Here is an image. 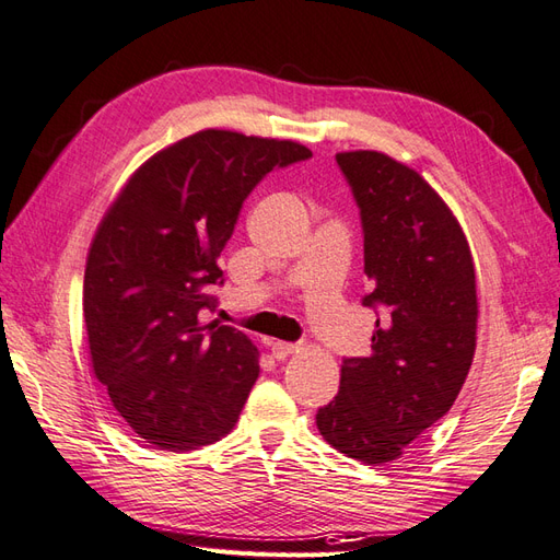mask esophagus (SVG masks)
I'll list each match as a JSON object with an SVG mask.
<instances>
[{
	"label": "esophagus",
	"mask_w": 560,
	"mask_h": 560,
	"mask_svg": "<svg viewBox=\"0 0 560 560\" xmlns=\"http://www.w3.org/2000/svg\"><path fill=\"white\" fill-rule=\"evenodd\" d=\"M299 347L296 345H290V342H272L270 345V351H272V357H276L278 361H284L290 357V353H294Z\"/></svg>",
	"instance_id": "esophagus-1"
}]
</instances>
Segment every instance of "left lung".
<instances>
[{
    "label": "left lung",
    "instance_id": "left-lung-1",
    "mask_svg": "<svg viewBox=\"0 0 560 560\" xmlns=\"http://www.w3.org/2000/svg\"><path fill=\"white\" fill-rule=\"evenodd\" d=\"M335 159L361 209L363 306L383 308V318L371 357L345 359L316 425L339 454L380 466L446 416L466 383L475 266L456 215L420 173L368 149Z\"/></svg>",
    "mask_w": 560,
    "mask_h": 560
}]
</instances>
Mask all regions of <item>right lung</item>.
<instances>
[{
  "mask_svg": "<svg viewBox=\"0 0 560 560\" xmlns=\"http://www.w3.org/2000/svg\"><path fill=\"white\" fill-rule=\"evenodd\" d=\"M308 156L299 142L209 128L144 161L104 213L83 284L92 371L156 448L189 452L235 428L258 349L201 313L215 306L218 256L244 199L272 168Z\"/></svg>",
  "mask_w": 560,
  "mask_h": 560,
  "instance_id": "1",
  "label": "right lung"
}]
</instances>
